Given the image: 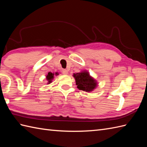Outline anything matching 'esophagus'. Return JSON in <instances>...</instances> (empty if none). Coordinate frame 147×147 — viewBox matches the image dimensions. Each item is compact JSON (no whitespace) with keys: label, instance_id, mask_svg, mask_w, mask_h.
<instances>
[{"label":"esophagus","instance_id":"34e87169","mask_svg":"<svg viewBox=\"0 0 147 147\" xmlns=\"http://www.w3.org/2000/svg\"><path fill=\"white\" fill-rule=\"evenodd\" d=\"M62 73L64 74H68V71L66 69H63L62 71Z\"/></svg>","mask_w":147,"mask_h":147}]
</instances>
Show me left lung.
Returning a JSON list of instances; mask_svg holds the SVG:
<instances>
[{"label": "left lung", "instance_id": "8db88e82", "mask_svg": "<svg viewBox=\"0 0 147 147\" xmlns=\"http://www.w3.org/2000/svg\"><path fill=\"white\" fill-rule=\"evenodd\" d=\"M73 76L76 80L77 88L80 90L90 92L97 86L96 81L90 75V73L87 71L73 74Z\"/></svg>", "mask_w": 147, "mask_h": 147}]
</instances>
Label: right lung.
<instances>
[{"mask_svg": "<svg viewBox=\"0 0 147 147\" xmlns=\"http://www.w3.org/2000/svg\"><path fill=\"white\" fill-rule=\"evenodd\" d=\"M58 74H59L58 73H55L54 74V73H51V72H49L47 75L46 76V79L48 81L47 84L51 83L52 80L54 79V75L57 76V75H58Z\"/></svg>", "mask_w": 147, "mask_h": 147, "instance_id": "obj_1", "label": "right lung"}]
</instances>
